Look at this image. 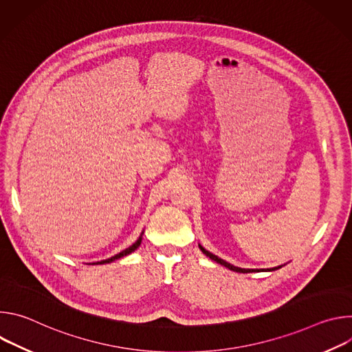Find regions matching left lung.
<instances>
[{"label": "left lung", "mask_w": 352, "mask_h": 352, "mask_svg": "<svg viewBox=\"0 0 352 352\" xmlns=\"http://www.w3.org/2000/svg\"><path fill=\"white\" fill-rule=\"evenodd\" d=\"M199 248H200V250H202V252L206 255V256H209L212 261H214V262H217V263H220V265H223V266H226V267H228L230 270H232V272H238V273H252V272H261L259 269H241V267H235V266H232L231 263H228V262H226V261H223V259H220L219 256H216V255H213V254H210L209 250H206L204 246H200L199 245ZM281 266H278V267H274V269H272V270H277V269H280ZM263 270V269H262ZM269 270V269H267Z\"/></svg>", "instance_id": "left-lung-1"}]
</instances>
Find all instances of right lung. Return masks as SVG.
I'll return each mask as SVG.
<instances>
[{"instance_id":"add662e5","label":"right lung","mask_w":352,"mask_h":352,"mask_svg":"<svg viewBox=\"0 0 352 352\" xmlns=\"http://www.w3.org/2000/svg\"><path fill=\"white\" fill-rule=\"evenodd\" d=\"M140 242H142V236H139V239L135 242V243H132L129 248H126L125 250H122V252H120L118 255H116V256H113V258H110V259H106V261H102V262H97L96 265H103V263H110V262H114V261H117V259H120V258H124V256H126V255H129V254H132L133 250L140 245ZM94 265V263H93Z\"/></svg>"}]
</instances>
